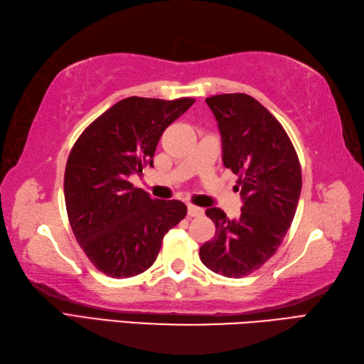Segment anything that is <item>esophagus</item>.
Wrapping results in <instances>:
<instances>
[{
    "label": "esophagus",
    "mask_w": 364,
    "mask_h": 364,
    "mask_svg": "<svg viewBox=\"0 0 364 364\" xmlns=\"http://www.w3.org/2000/svg\"><path fill=\"white\" fill-rule=\"evenodd\" d=\"M201 215H204V210L201 207H196L193 204L188 205V217H201Z\"/></svg>",
    "instance_id": "1"
}]
</instances>
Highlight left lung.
I'll list each match as a JSON object with an SVG mask.
<instances>
[{"mask_svg":"<svg viewBox=\"0 0 364 364\" xmlns=\"http://www.w3.org/2000/svg\"><path fill=\"white\" fill-rule=\"evenodd\" d=\"M218 122L223 163L239 176L242 213L229 220L205 210L217 231L199 250L203 264L228 278L250 275L277 253L291 226L301 191L299 157L277 117L247 94L205 99Z\"/></svg>","mask_w":364,"mask_h":364,"instance_id":"left-lung-1","label":"left lung"}]
</instances>
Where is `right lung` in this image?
I'll return each instance as SVG.
<instances>
[{
  "instance_id": "obj_1",
  "label": "right lung",
  "mask_w": 364,
  "mask_h": 364,
  "mask_svg": "<svg viewBox=\"0 0 364 364\" xmlns=\"http://www.w3.org/2000/svg\"><path fill=\"white\" fill-rule=\"evenodd\" d=\"M193 103L127 97L87 125L72 147L64 173L69 223L89 261L111 278L149 269L163 237L187 215L183 203L152 199L129 177L154 165L163 132Z\"/></svg>"
}]
</instances>
